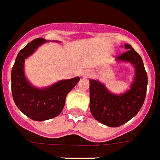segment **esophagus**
Listing matches in <instances>:
<instances>
[{"mask_svg":"<svg viewBox=\"0 0 160 160\" xmlns=\"http://www.w3.org/2000/svg\"><path fill=\"white\" fill-rule=\"evenodd\" d=\"M82 76L84 78H90L92 76V72L91 70H85L82 73Z\"/></svg>","mask_w":160,"mask_h":160,"instance_id":"obj_1","label":"esophagus"}]
</instances>
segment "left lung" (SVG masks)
<instances>
[{
    "mask_svg": "<svg viewBox=\"0 0 160 160\" xmlns=\"http://www.w3.org/2000/svg\"><path fill=\"white\" fill-rule=\"evenodd\" d=\"M127 51L117 56V61L129 62L135 68L134 81L130 90L114 95L99 81L90 79V110L96 121L109 127L124 125L137 115L141 109L147 87V74L142 57L129 44H124Z\"/></svg>",
    "mask_w": 160,
    "mask_h": 160,
    "instance_id": "8db88e82",
    "label": "left lung"
}]
</instances>
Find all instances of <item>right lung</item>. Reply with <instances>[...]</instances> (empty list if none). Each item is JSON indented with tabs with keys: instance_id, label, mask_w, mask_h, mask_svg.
<instances>
[{
	"instance_id": "add662e5",
	"label": "right lung",
	"mask_w": 160,
	"mask_h": 160,
	"mask_svg": "<svg viewBox=\"0 0 160 160\" xmlns=\"http://www.w3.org/2000/svg\"><path fill=\"white\" fill-rule=\"evenodd\" d=\"M46 42L43 38H37L27 43L18 54L11 72L12 95L15 104L23 114L36 121L59 115L65 106L66 95L80 80L79 77L61 80L43 89L35 87L27 81L23 69L25 59Z\"/></svg>"
}]
</instances>
